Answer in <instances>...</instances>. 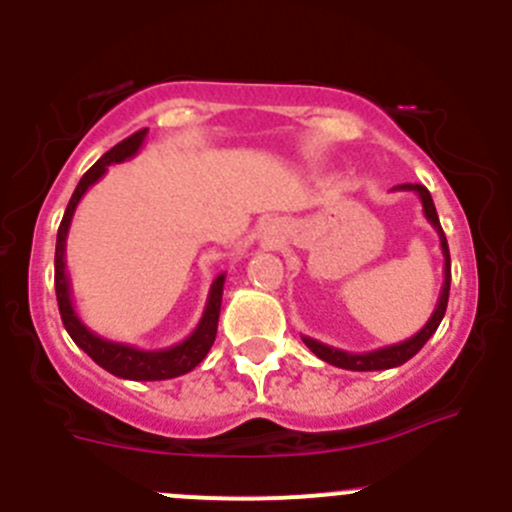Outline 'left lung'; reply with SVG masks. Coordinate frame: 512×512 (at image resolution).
<instances>
[{"mask_svg":"<svg viewBox=\"0 0 512 512\" xmlns=\"http://www.w3.org/2000/svg\"><path fill=\"white\" fill-rule=\"evenodd\" d=\"M394 190H411V193H416L418 200H421V205H423V215H426V220L431 223L433 230L438 232V240H441V252H443V287H441V294H438L436 309H433V314L428 317V322L421 327V332H416L414 337H409L406 342L391 344V347H381V349H374V352H364V354H352V352H344V349L327 347V344L317 342V339H312V337H302V342L307 344V347L312 349V352L317 354L319 359L327 361V364H332V366H339V369L384 371V369H394V366L406 364V361H409L411 356H416L418 352H421L423 344H426L428 339L436 334L438 324H441L443 314H446L448 292H451V252H448L446 235H443L441 223H438V213H436V205H433L431 193H428L423 185H416V183L396 185Z\"/></svg>","mask_w":512,"mask_h":512,"instance_id":"1","label":"left lung"}]
</instances>
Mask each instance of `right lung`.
<instances>
[{
	"label": "right lung",
	"mask_w": 512,
	"mask_h": 512,
	"mask_svg": "<svg viewBox=\"0 0 512 512\" xmlns=\"http://www.w3.org/2000/svg\"><path fill=\"white\" fill-rule=\"evenodd\" d=\"M148 128L133 133L126 141H121L118 146H113L111 151L103 153L101 158L91 165L84 173V178L76 185L74 195H71L69 205H66L64 220H61L59 232H56V255H54V287H56V302H59L61 322H64L66 332L74 339L76 347L84 349L91 359L96 361L101 369H106L108 374L118 376V379H131V381H163V379H175V376H183L188 371H193L200 361L205 359L215 342V334H218V319H220V304H223V287H225V272H220L213 280L208 292V302H205V312L200 317L198 327L190 332V337H185L183 342L173 344V347L165 349H138L131 344L111 342V339L98 337L96 332H91L81 317L76 314L74 297H71V282L69 272H66V237H69L71 220H74L76 205L81 203V198L86 195V190L91 185L106 175L108 165L123 163V160H131L141 151V146L146 143Z\"/></svg>",
	"instance_id": "obj_1"
}]
</instances>
